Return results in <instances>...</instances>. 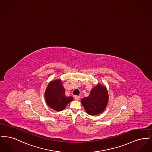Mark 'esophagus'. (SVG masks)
Segmentation results:
<instances>
[{"label":"esophagus","instance_id":"esophagus-1","mask_svg":"<svg viewBox=\"0 0 152 152\" xmlns=\"http://www.w3.org/2000/svg\"><path fill=\"white\" fill-rule=\"evenodd\" d=\"M75 99L76 100L79 101L80 99V96H75Z\"/></svg>","mask_w":152,"mask_h":152}]
</instances>
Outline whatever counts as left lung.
I'll return each mask as SVG.
<instances>
[{"instance_id":"left-lung-1","label":"left lung","mask_w":152,"mask_h":152,"mask_svg":"<svg viewBox=\"0 0 152 152\" xmlns=\"http://www.w3.org/2000/svg\"><path fill=\"white\" fill-rule=\"evenodd\" d=\"M108 99L107 89L99 84L91 90L88 97L81 100V102L87 113L90 115H97L105 110Z\"/></svg>"}]
</instances>
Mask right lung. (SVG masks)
I'll return each mask as SVG.
<instances>
[{
  "label": "right lung",
  "mask_w": 152,
  "mask_h": 152,
  "mask_svg": "<svg viewBox=\"0 0 152 152\" xmlns=\"http://www.w3.org/2000/svg\"><path fill=\"white\" fill-rule=\"evenodd\" d=\"M45 99L47 105L56 111H61L73 100L72 97H66L65 89L61 80L51 81L45 92Z\"/></svg>",
  "instance_id": "add662e5"
}]
</instances>
